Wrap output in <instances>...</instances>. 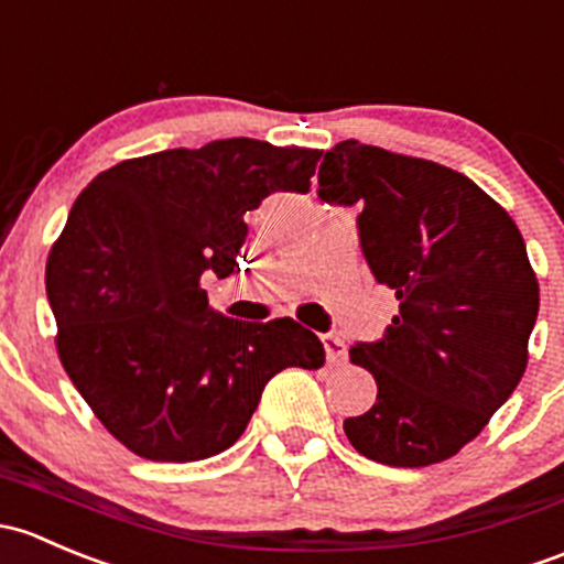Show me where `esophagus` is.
I'll use <instances>...</instances> for the list:
<instances>
[{"mask_svg":"<svg viewBox=\"0 0 564 564\" xmlns=\"http://www.w3.org/2000/svg\"><path fill=\"white\" fill-rule=\"evenodd\" d=\"M321 339H323V347H325V358H328L330 364H345L347 361V345H345V339H341L339 330H328V334H323Z\"/></svg>","mask_w":564,"mask_h":564,"instance_id":"34e87169","label":"esophagus"}]
</instances>
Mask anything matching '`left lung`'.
I'll return each mask as SVG.
<instances>
[{"instance_id":"8db88e82","label":"left lung","mask_w":564,"mask_h":564,"mask_svg":"<svg viewBox=\"0 0 564 564\" xmlns=\"http://www.w3.org/2000/svg\"><path fill=\"white\" fill-rule=\"evenodd\" d=\"M328 206H361L358 247L399 315L350 358L377 402L347 417L358 454L388 467L451 458L508 402L527 369L541 290L513 219L473 178L358 141L317 171Z\"/></svg>"}]
</instances>
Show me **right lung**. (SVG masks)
Instances as JSON below:
<instances>
[{
	"label": "right lung",
	"mask_w": 564,
	"mask_h": 564,
	"mask_svg": "<svg viewBox=\"0 0 564 564\" xmlns=\"http://www.w3.org/2000/svg\"><path fill=\"white\" fill-rule=\"evenodd\" d=\"M321 156L254 138L167 149L100 173L69 208L45 265L56 347L80 397L132 454H223L271 377L323 364L304 325L234 321L200 288L239 265L247 212L274 193H310Z\"/></svg>",
	"instance_id": "obj_1"
}]
</instances>
